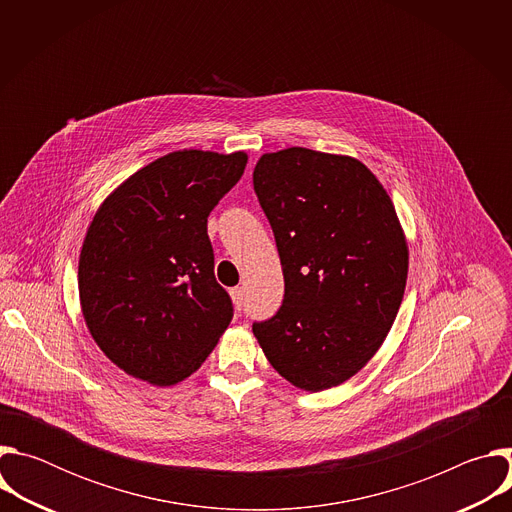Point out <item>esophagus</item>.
I'll return each instance as SVG.
<instances>
[{
    "label": "esophagus",
    "instance_id": "34e87169",
    "mask_svg": "<svg viewBox=\"0 0 512 512\" xmlns=\"http://www.w3.org/2000/svg\"><path fill=\"white\" fill-rule=\"evenodd\" d=\"M231 300H233V306L237 312L243 310V289L241 287H233L231 289Z\"/></svg>",
    "mask_w": 512,
    "mask_h": 512
}]
</instances>
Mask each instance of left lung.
I'll list each match as a JSON object with an SVG mask.
<instances>
[{"mask_svg": "<svg viewBox=\"0 0 512 512\" xmlns=\"http://www.w3.org/2000/svg\"><path fill=\"white\" fill-rule=\"evenodd\" d=\"M253 186L285 281L283 306L253 334L294 387H338L377 354L403 302L409 247L393 200L356 158L308 148L263 154Z\"/></svg>", "mask_w": 512, "mask_h": 512, "instance_id": "left-lung-1", "label": "left lung"}]
</instances>
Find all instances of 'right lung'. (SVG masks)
<instances>
[{"label": "right lung", "instance_id": "add662e5", "mask_svg": "<svg viewBox=\"0 0 512 512\" xmlns=\"http://www.w3.org/2000/svg\"><path fill=\"white\" fill-rule=\"evenodd\" d=\"M245 152L180 150L143 166L99 206L79 257L87 328L129 377L170 387L200 369L233 318L216 283L210 210Z\"/></svg>", "mask_w": 512, "mask_h": 512}]
</instances>
